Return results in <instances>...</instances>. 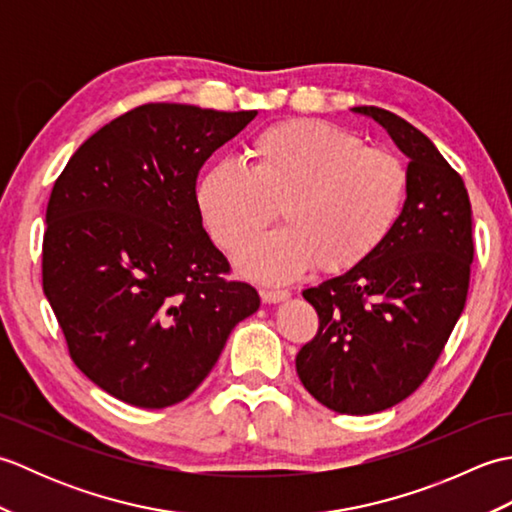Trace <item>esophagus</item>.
<instances>
[{
  "mask_svg": "<svg viewBox=\"0 0 512 512\" xmlns=\"http://www.w3.org/2000/svg\"><path fill=\"white\" fill-rule=\"evenodd\" d=\"M259 295H262L264 303H281L290 297V292L288 290H262Z\"/></svg>",
  "mask_w": 512,
  "mask_h": 512,
  "instance_id": "1",
  "label": "esophagus"
}]
</instances>
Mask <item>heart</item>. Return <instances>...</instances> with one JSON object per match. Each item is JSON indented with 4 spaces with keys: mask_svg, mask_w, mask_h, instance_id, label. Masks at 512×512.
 <instances>
[{
    "mask_svg": "<svg viewBox=\"0 0 512 512\" xmlns=\"http://www.w3.org/2000/svg\"><path fill=\"white\" fill-rule=\"evenodd\" d=\"M246 158V169L231 160L206 167L195 206L226 253L255 239L279 209L284 231L237 255L239 270L262 281H290L314 264L323 273L358 266L385 244L407 200L398 156L317 118L262 129Z\"/></svg>",
    "mask_w": 512,
    "mask_h": 512,
    "instance_id": "heart-1",
    "label": "heart"
}]
</instances>
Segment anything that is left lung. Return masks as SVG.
Segmentation results:
<instances>
[{"label": "left lung", "instance_id": "8db88e82", "mask_svg": "<svg viewBox=\"0 0 512 512\" xmlns=\"http://www.w3.org/2000/svg\"><path fill=\"white\" fill-rule=\"evenodd\" d=\"M352 112L376 121L409 158L407 200L374 255L303 290L319 334L295 363L321 405L367 416L398 405L429 376L464 310L475 248L469 193L438 147L380 107Z\"/></svg>", "mask_w": 512, "mask_h": 512}]
</instances>
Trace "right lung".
<instances>
[{
  "mask_svg": "<svg viewBox=\"0 0 512 512\" xmlns=\"http://www.w3.org/2000/svg\"><path fill=\"white\" fill-rule=\"evenodd\" d=\"M257 116L149 103L74 151L50 193L43 292L74 365L143 409L191 396L259 308L195 206L198 171Z\"/></svg>",
  "mask_w": 512,
  "mask_h": 512,
  "instance_id": "obj_1",
  "label": "right lung"
}]
</instances>
